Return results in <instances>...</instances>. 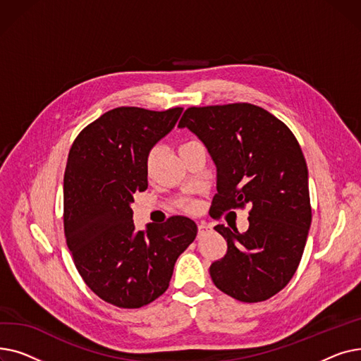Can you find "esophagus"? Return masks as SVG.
I'll return each mask as SVG.
<instances>
[{
  "mask_svg": "<svg viewBox=\"0 0 361 361\" xmlns=\"http://www.w3.org/2000/svg\"><path fill=\"white\" fill-rule=\"evenodd\" d=\"M211 230V226L209 225H206V224H199L197 225V231H199V234H204V233H207Z\"/></svg>",
  "mask_w": 361,
  "mask_h": 361,
  "instance_id": "esophagus-1",
  "label": "esophagus"
}]
</instances>
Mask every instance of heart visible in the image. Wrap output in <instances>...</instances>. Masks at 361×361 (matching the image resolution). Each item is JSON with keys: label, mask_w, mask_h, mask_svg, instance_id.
<instances>
[{"label": "heart", "mask_w": 361, "mask_h": 361, "mask_svg": "<svg viewBox=\"0 0 361 361\" xmlns=\"http://www.w3.org/2000/svg\"><path fill=\"white\" fill-rule=\"evenodd\" d=\"M187 143H192V142H187ZM187 143H184V145H187ZM184 145H181V146H184ZM154 157H155V150H152L150 154H149V157H147V164L152 162V159H154Z\"/></svg>", "instance_id": "heart-1"}]
</instances>
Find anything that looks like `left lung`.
Returning a JSON list of instances; mask_svg holds the SVG:
<instances>
[{"label": "left lung", "mask_w": 361, "mask_h": 361, "mask_svg": "<svg viewBox=\"0 0 361 361\" xmlns=\"http://www.w3.org/2000/svg\"><path fill=\"white\" fill-rule=\"evenodd\" d=\"M178 127L193 131L216 165L209 214L252 206L245 233L215 226L228 249L211 264L214 283L243 302L271 298L295 274L312 224L307 165L295 136L245 102L187 108Z\"/></svg>", "instance_id": "left-lung-1"}]
</instances>
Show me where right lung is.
<instances>
[{"label": "right lung", "instance_id": "add662e5", "mask_svg": "<svg viewBox=\"0 0 361 361\" xmlns=\"http://www.w3.org/2000/svg\"><path fill=\"white\" fill-rule=\"evenodd\" d=\"M183 108H114L86 126L71 145L64 173V234L86 286L121 309L162 295L196 224L171 216L135 231L130 203L147 188L150 149L174 128Z\"/></svg>", "mask_w": 361, "mask_h": 361}]
</instances>
